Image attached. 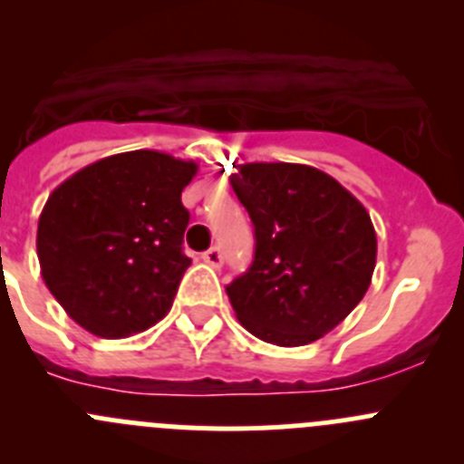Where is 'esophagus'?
I'll list each match as a JSON object with an SVG mask.
<instances>
[{
    "mask_svg": "<svg viewBox=\"0 0 464 464\" xmlns=\"http://www.w3.org/2000/svg\"><path fill=\"white\" fill-rule=\"evenodd\" d=\"M203 261L208 263L210 267H222V252H219V246H210L206 254H203Z\"/></svg>",
    "mask_w": 464,
    "mask_h": 464,
    "instance_id": "esophagus-1",
    "label": "esophagus"
}]
</instances>
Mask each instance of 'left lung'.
Wrapping results in <instances>:
<instances>
[{"label":"left lung","instance_id":"left-lung-1","mask_svg":"<svg viewBox=\"0 0 464 464\" xmlns=\"http://www.w3.org/2000/svg\"><path fill=\"white\" fill-rule=\"evenodd\" d=\"M231 188L256 236L252 267L227 285L236 318L266 343H314L369 291L378 256L369 212L306 164H240Z\"/></svg>","mask_w":464,"mask_h":464}]
</instances>
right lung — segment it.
Returning <instances> with one entry per match:
<instances>
[{
    "label": "right lung",
    "mask_w": 464,
    "mask_h": 464,
    "mask_svg": "<svg viewBox=\"0 0 464 464\" xmlns=\"http://www.w3.org/2000/svg\"><path fill=\"white\" fill-rule=\"evenodd\" d=\"M197 171L192 160L130 150L80 169L50 194L36 233L41 275L86 332L125 339L169 314L192 263L180 194Z\"/></svg>",
    "instance_id": "right-lung-1"
}]
</instances>
